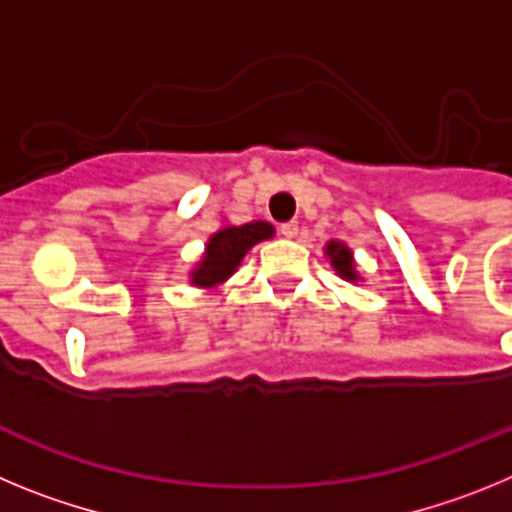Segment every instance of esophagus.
<instances>
[{"mask_svg":"<svg viewBox=\"0 0 512 512\" xmlns=\"http://www.w3.org/2000/svg\"><path fill=\"white\" fill-rule=\"evenodd\" d=\"M282 235L284 238H295L297 233H300V225H297V220H289V223H282Z\"/></svg>","mask_w":512,"mask_h":512,"instance_id":"obj_1","label":"esophagus"}]
</instances>
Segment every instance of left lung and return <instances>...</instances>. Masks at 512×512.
<instances>
[{
	"label": "left lung",
	"instance_id": "obj_1",
	"mask_svg": "<svg viewBox=\"0 0 512 512\" xmlns=\"http://www.w3.org/2000/svg\"><path fill=\"white\" fill-rule=\"evenodd\" d=\"M328 256H330V261H333V266H336V271L341 274V277L356 279L354 261H351V251H348L346 246H341V243H328Z\"/></svg>",
	"mask_w": 512,
	"mask_h": 512
}]
</instances>
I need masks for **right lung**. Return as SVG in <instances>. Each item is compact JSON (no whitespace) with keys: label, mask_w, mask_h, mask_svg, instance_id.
<instances>
[{"label":"right lung","mask_w":512,"mask_h":512,"mask_svg":"<svg viewBox=\"0 0 512 512\" xmlns=\"http://www.w3.org/2000/svg\"><path fill=\"white\" fill-rule=\"evenodd\" d=\"M269 235V223H248L241 225V228H225L220 233H215L210 238V243H207L205 259L194 269L192 282L200 284V287H212V284L228 279L235 271V266L241 264L248 248L253 243L269 238Z\"/></svg>","instance_id":"1"}]
</instances>
